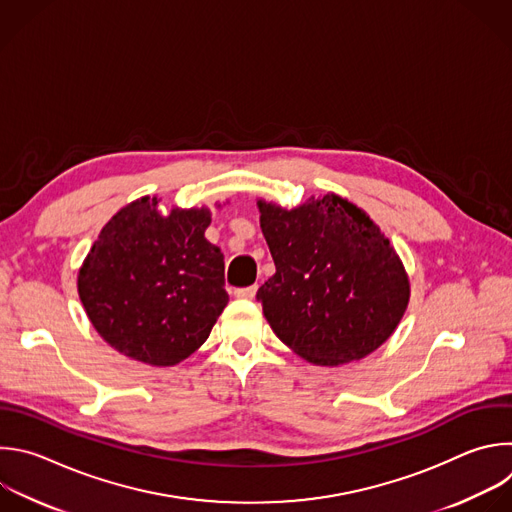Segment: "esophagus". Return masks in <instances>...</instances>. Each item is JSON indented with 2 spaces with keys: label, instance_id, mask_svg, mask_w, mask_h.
Masks as SVG:
<instances>
[{
  "label": "esophagus",
  "instance_id": "esophagus-1",
  "mask_svg": "<svg viewBox=\"0 0 512 512\" xmlns=\"http://www.w3.org/2000/svg\"><path fill=\"white\" fill-rule=\"evenodd\" d=\"M255 293H257V285H249V287H239V289H235V295H237L239 299H253Z\"/></svg>",
  "mask_w": 512,
  "mask_h": 512
}]
</instances>
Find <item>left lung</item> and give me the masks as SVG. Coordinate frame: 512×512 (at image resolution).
<instances>
[{
	"instance_id": "obj_1",
	"label": "left lung",
	"mask_w": 512,
	"mask_h": 512,
	"mask_svg": "<svg viewBox=\"0 0 512 512\" xmlns=\"http://www.w3.org/2000/svg\"><path fill=\"white\" fill-rule=\"evenodd\" d=\"M275 275L257 301L281 342L315 366L378 350L400 323L410 285L380 227L337 195L293 211L259 201Z\"/></svg>"
}]
</instances>
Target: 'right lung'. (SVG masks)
Masks as SVG:
<instances>
[{
    "label": "right lung",
    "mask_w": 512,
    "mask_h": 512,
    "mask_svg": "<svg viewBox=\"0 0 512 512\" xmlns=\"http://www.w3.org/2000/svg\"><path fill=\"white\" fill-rule=\"evenodd\" d=\"M156 199L118 211L94 241L78 293L120 354L175 366L199 350L225 309V257L205 239L209 209L158 213Z\"/></svg>",
    "instance_id": "add662e5"
}]
</instances>
